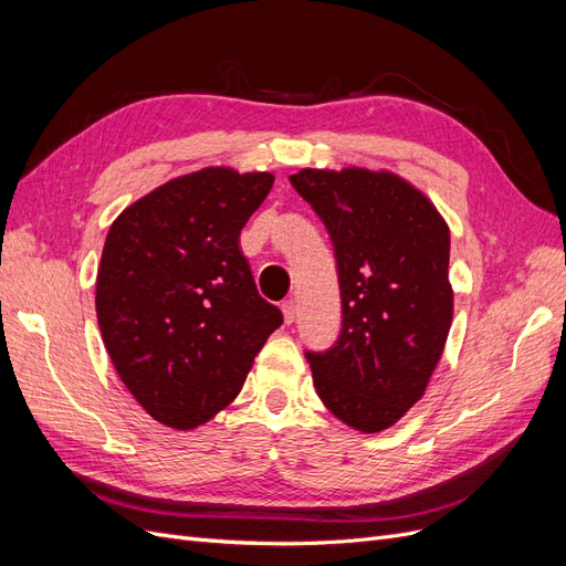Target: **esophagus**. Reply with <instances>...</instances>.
<instances>
[{
    "label": "esophagus",
    "instance_id": "1",
    "mask_svg": "<svg viewBox=\"0 0 566 566\" xmlns=\"http://www.w3.org/2000/svg\"><path fill=\"white\" fill-rule=\"evenodd\" d=\"M281 310H283V321L290 325L295 321V316H297V306H295V300H285L283 304H281Z\"/></svg>",
    "mask_w": 566,
    "mask_h": 566
}]
</instances>
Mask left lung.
I'll return each instance as SVG.
<instances>
[{"label":"left lung","mask_w":566,"mask_h":566,"mask_svg":"<svg viewBox=\"0 0 566 566\" xmlns=\"http://www.w3.org/2000/svg\"><path fill=\"white\" fill-rule=\"evenodd\" d=\"M290 184L331 233L342 331L306 352L331 413L358 432H382L416 406L453 321L451 231L420 188L366 167L300 169Z\"/></svg>","instance_id":"1"}]
</instances>
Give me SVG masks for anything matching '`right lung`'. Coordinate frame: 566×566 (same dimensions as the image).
Here are the masks:
<instances>
[{
    "instance_id": "add662e5",
    "label": "right lung",
    "mask_w": 566,
    "mask_h": 566,
    "mask_svg": "<svg viewBox=\"0 0 566 566\" xmlns=\"http://www.w3.org/2000/svg\"><path fill=\"white\" fill-rule=\"evenodd\" d=\"M271 172L205 167L119 212L96 273V318L119 380L175 430L227 408L283 323L252 279L241 229Z\"/></svg>"
}]
</instances>
